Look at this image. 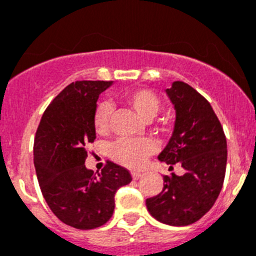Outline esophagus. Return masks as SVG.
I'll return each mask as SVG.
<instances>
[{
  "mask_svg": "<svg viewBox=\"0 0 256 256\" xmlns=\"http://www.w3.org/2000/svg\"><path fill=\"white\" fill-rule=\"evenodd\" d=\"M142 177V174L141 173H138V172H132V178L134 180H140V178Z\"/></svg>",
  "mask_w": 256,
  "mask_h": 256,
  "instance_id": "1",
  "label": "esophagus"
}]
</instances>
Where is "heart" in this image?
<instances>
[{"instance_id":"b5f03b06","label":"heart","mask_w":256,"mask_h":256,"mask_svg":"<svg viewBox=\"0 0 256 256\" xmlns=\"http://www.w3.org/2000/svg\"><path fill=\"white\" fill-rule=\"evenodd\" d=\"M124 102L133 108L144 120H151L158 115L162 108V101L155 92L150 90H134L124 94ZM112 116V106L101 101L96 106L94 115V126L97 133L106 134L110 130ZM158 144L151 138L120 140L112 144L110 156L118 164L130 169L141 168L148 156L155 154Z\"/></svg>"}]
</instances>
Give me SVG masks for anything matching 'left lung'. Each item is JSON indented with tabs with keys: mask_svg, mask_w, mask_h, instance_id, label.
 Instances as JSON below:
<instances>
[{
	"mask_svg": "<svg viewBox=\"0 0 256 256\" xmlns=\"http://www.w3.org/2000/svg\"><path fill=\"white\" fill-rule=\"evenodd\" d=\"M176 108L174 130L159 160L173 168L182 164L183 176H164V188L146 200L156 220L188 226L204 216L220 194L227 165V140L212 105L195 88L173 82L166 90Z\"/></svg>",
	"mask_w": 256,
	"mask_h": 256,
	"instance_id": "left-lung-1",
	"label": "left lung"
}]
</instances>
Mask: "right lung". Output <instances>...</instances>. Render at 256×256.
<instances>
[{"label":"right lung","mask_w":256,"mask_h":256,"mask_svg":"<svg viewBox=\"0 0 256 256\" xmlns=\"http://www.w3.org/2000/svg\"><path fill=\"white\" fill-rule=\"evenodd\" d=\"M112 82L76 80L44 110L34 138V166L40 191L52 212L76 230L105 224L114 196L132 180L126 168L108 162L97 176L86 168L87 146L96 138L94 115L98 96Z\"/></svg>","instance_id":"right-lung-1"}]
</instances>
